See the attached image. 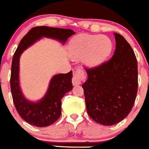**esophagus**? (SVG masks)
Here are the masks:
<instances>
[{
	"instance_id": "esophagus-1",
	"label": "esophagus",
	"mask_w": 149,
	"mask_h": 149,
	"mask_svg": "<svg viewBox=\"0 0 149 149\" xmlns=\"http://www.w3.org/2000/svg\"><path fill=\"white\" fill-rule=\"evenodd\" d=\"M87 74L86 73L84 72L82 68L79 67V68L77 69L76 71L74 72V74L73 75L72 77V84L73 85H80L82 81L86 78Z\"/></svg>"
}]
</instances>
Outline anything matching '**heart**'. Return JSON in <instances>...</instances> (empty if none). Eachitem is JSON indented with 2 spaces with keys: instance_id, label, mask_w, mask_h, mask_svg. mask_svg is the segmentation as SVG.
<instances>
[{
  "instance_id": "obj_1",
  "label": "heart",
  "mask_w": 149,
  "mask_h": 149,
  "mask_svg": "<svg viewBox=\"0 0 149 149\" xmlns=\"http://www.w3.org/2000/svg\"><path fill=\"white\" fill-rule=\"evenodd\" d=\"M73 48L77 56L85 57V62L93 67L103 62L109 55L112 43L106 36L82 34L73 40Z\"/></svg>"
}]
</instances>
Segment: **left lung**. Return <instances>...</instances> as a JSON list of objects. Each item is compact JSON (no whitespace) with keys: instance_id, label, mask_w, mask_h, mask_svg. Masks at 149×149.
Here are the masks:
<instances>
[{"instance_id":"left-lung-1","label":"left lung","mask_w":149,"mask_h":149,"mask_svg":"<svg viewBox=\"0 0 149 149\" xmlns=\"http://www.w3.org/2000/svg\"><path fill=\"white\" fill-rule=\"evenodd\" d=\"M113 56L99 66L86 68L82 84L88 114L97 123L109 126L124 120L133 107L138 92V62L123 35L114 33Z\"/></svg>"}]
</instances>
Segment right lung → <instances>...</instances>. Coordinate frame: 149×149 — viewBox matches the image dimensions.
<instances>
[{
  "label": "right lung",
  "mask_w": 149,
  "mask_h": 149,
  "mask_svg": "<svg viewBox=\"0 0 149 149\" xmlns=\"http://www.w3.org/2000/svg\"><path fill=\"white\" fill-rule=\"evenodd\" d=\"M74 34V31L70 29L47 26H35L31 29L20 41L13 56L10 84L16 109L22 119L29 124L45 127L54 124L59 119L61 114V99L73 88L72 72L54 75L43 98L38 102H32L25 98L19 86L20 55L28 47L42 37L57 40L64 44Z\"/></svg>",
  "instance_id": "obj_1"
}]
</instances>
